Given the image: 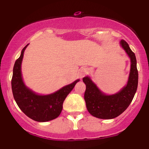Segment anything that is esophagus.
I'll use <instances>...</instances> for the list:
<instances>
[{
	"label": "esophagus",
	"mask_w": 149,
	"mask_h": 149,
	"mask_svg": "<svg viewBox=\"0 0 149 149\" xmlns=\"http://www.w3.org/2000/svg\"><path fill=\"white\" fill-rule=\"evenodd\" d=\"M88 72V68L86 67H82L80 68V70H79V73H78V76L80 78H83V76H85V75L87 74Z\"/></svg>",
	"instance_id": "esophagus-1"
}]
</instances>
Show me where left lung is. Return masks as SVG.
<instances>
[{
	"label": "left lung",
	"instance_id": "obj_1",
	"mask_svg": "<svg viewBox=\"0 0 149 149\" xmlns=\"http://www.w3.org/2000/svg\"><path fill=\"white\" fill-rule=\"evenodd\" d=\"M120 43L131 60L127 83L120 91L114 95H105L97 88L90 77L83 78L86 85L84 99L87 109L92 116L98 118L112 119L120 115L129 107L137 89L138 71L135 54L127 42L122 40Z\"/></svg>",
	"mask_w": 149,
	"mask_h": 149
}]
</instances>
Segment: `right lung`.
I'll return each mask as SVG.
<instances>
[{
  "mask_svg": "<svg viewBox=\"0 0 149 149\" xmlns=\"http://www.w3.org/2000/svg\"><path fill=\"white\" fill-rule=\"evenodd\" d=\"M28 45L22 49L21 55L15 61L13 68L11 80L13 97L19 109L29 118L38 122H47L60 115L64 101L80 80H76L50 95L35 93L24 85L22 76V61Z\"/></svg>",
  "mask_w": 149,
  "mask_h": 149,
  "instance_id": "obj_1",
  "label": "right lung"
}]
</instances>
